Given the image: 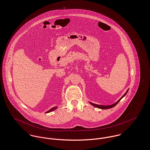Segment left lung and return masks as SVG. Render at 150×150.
<instances>
[{"label":"left lung","mask_w":150,"mask_h":150,"mask_svg":"<svg viewBox=\"0 0 150 150\" xmlns=\"http://www.w3.org/2000/svg\"><path fill=\"white\" fill-rule=\"evenodd\" d=\"M128 90H129V89L127 90V91H126V93H125L119 100H118L116 102H115V103H113V104H112V105H97V104H96V103H93L90 102H89V103H90L91 105H93V106H94V107H96V108H99V109H110V108H113L114 106H115L120 101V100H121L123 97H124L125 96V95L127 94Z\"/></svg>","instance_id":"1"}]
</instances>
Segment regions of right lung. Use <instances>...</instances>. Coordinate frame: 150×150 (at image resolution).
<instances>
[{
    "mask_svg": "<svg viewBox=\"0 0 150 150\" xmlns=\"http://www.w3.org/2000/svg\"><path fill=\"white\" fill-rule=\"evenodd\" d=\"M58 107L57 106H56V107H53V108H52V109H50V110H48V111H47V112H46V113H50V112H52V111H53V110H56L57 108Z\"/></svg>",
    "mask_w": 150,
    "mask_h": 150,
    "instance_id": "obj_1",
    "label": "right lung"
}]
</instances>
